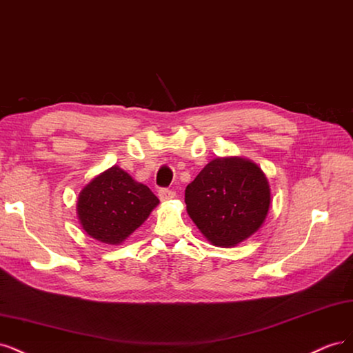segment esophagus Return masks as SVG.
I'll list each match as a JSON object with an SVG mask.
<instances>
[{"mask_svg":"<svg viewBox=\"0 0 353 353\" xmlns=\"http://www.w3.org/2000/svg\"><path fill=\"white\" fill-rule=\"evenodd\" d=\"M158 196H160V199L161 201H168V199H172V198H174V192L173 190H170V189H167V188H163V189H160L158 190Z\"/></svg>","mask_w":353,"mask_h":353,"instance_id":"obj_1","label":"esophagus"}]
</instances>
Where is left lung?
Masks as SVG:
<instances>
[{"instance_id": "1", "label": "left lung", "mask_w": 353, "mask_h": 353, "mask_svg": "<svg viewBox=\"0 0 353 353\" xmlns=\"http://www.w3.org/2000/svg\"><path fill=\"white\" fill-rule=\"evenodd\" d=\"M186 210L215 246L230 248L252 236L267 219L271 193L265 174L241 157L215 158L185 190Z\"/></svg>"}]
</instances>
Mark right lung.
<instances>
[{
    "instance_id": "1",
    "label": "right lung",
    "mask_w": 353,
    "mask_h": 353,
    "mask_svg": "<svg viewBox=\"0 0 353 353\" xmlns=\"http://www.w3.org/2000/svg\"><path fill=\"white\" fill-rule=\"evenodd\" d=\"M158 203L150 188L112 165L79 193L77 217L90 237L120 245L150 217Z\"/></svg>"
}]
</instances>
